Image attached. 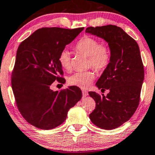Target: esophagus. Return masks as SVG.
<instances>
[{
	"label": "esophagus",
	"mask_w": 155,
	"mask_h": 155,
	"mask_svg": "<svg viewBox=\"0 0 155 155\" xmlns=\"http://www.w3.org/2000/svg\"><path fill=\"white\" fill-rule=\"evenodd\" d=\"M82 96H83V97H87V96L88 95V92L87 91V90H82Z\"/></svg>",
	"instance_id": "34e87169"
}]
</instances>
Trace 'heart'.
Wrapping results in <instances>:
<instances>
[{
  "label": "heart",
  "instance_id": "1",
  "mask_svg": "<svg viewBox=\"0 0 155 155\" xmlns=\"http://www.w3.org/2000/svg\"><path fill=\"white\" fill-rule=\"evenodd\" d=\"M75 50L80 53L89 57L88 64L96 71H101L107 67L110 61V52L106 47L100 46V43L95 38L85 35L76 43ZM59 63L62 68L69 71L71 69L70 53L67 50H63L60 53ZM95 78L94 73L91 70L77 72L70 76L68 79L70 85L85 89L90 86Z\"/></svg>",
  "mask_w": 155,
  "mask_h": 155
}]
</instances>
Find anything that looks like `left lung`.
Here are the masks:
<instances>
[{"label": "left lung", "mask_w": 155, "mask_h": 155, "mask_svg": "<svg viewBox=\"0 0 155 155\" xmlns=\"http://www.w3.org/2000/svg\"><path fill=\"white\" fill-rule=\"evenodd\" d=\"M85 33L104 39L110 51V63L96 82L98 89L110 92H88L96 103L90 119L101 129H115L131 118L140 102L144 73L139 45L116 25L88 27Z\"/></svg>", "instance_id": "left-lung-1"}]
</instances>
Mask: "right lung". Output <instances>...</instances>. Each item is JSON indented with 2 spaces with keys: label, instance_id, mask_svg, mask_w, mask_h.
<instances>
[{
  "label": "right lung",
  "instance_id": "add662e5",
  "mask_svg": "<svg viewBox=\"0 0 155 155\" xmlns=\"http://www.w3.org/2000/svg\"><path fill=\"white\" fill-rule=\"evenodd\" d=\"M83 29L43 28L20 44L12 73V89L20 112L32 125L43 130L55 128L81 99L82 91L76 86L55 92L51 86L56 80L63 82L60 53Z\"/></svg>",
  "mask_w": 155,
  "mask_h": 155
}]
</instances>
